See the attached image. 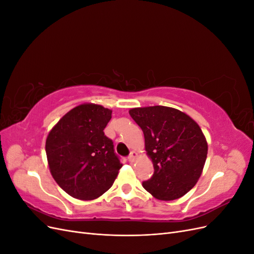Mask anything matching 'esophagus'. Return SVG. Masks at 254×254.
<instances>
[{"mask_svg": "<svg viewBox=\"0 0 254 254\" xmlns=\"http://www.w3.org/2000/svg\"><path fill=\"white\" fill-rule=\"evenodd\" d=\"M137 157V153L135 151H131L130 152V155L128 156V161L129 162H134V160L136 159Z\"/></svg>", "mask_w": 254, "mask_h": 254, "instance_id": "34e87169", "label": "esophagus"}]
</instances>
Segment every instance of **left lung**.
I'll use <instances>...</instances> for the list:
<instances>
[{"instance_id":"1","label":"left lung","mask_w":254,"mask_h":254,"mask_svg":"<svg viewBox=\"0 0 254 254\" xmlns=\"http://www.w3.org/2000/svg\"><path fill=\"white\" fill-rule=\"evenodd\" d=\"M129 114L141 127L145 149L155 172L142 183L159 200H175L195 187L207 155L200 127L188 114L165 106L133 108Z\"/></svg>"}]
</instances>
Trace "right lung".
Instances as JSON below:
<instances>
[{
  "label": "right lung",
  "instance_id": "obj_1",
  "mask_svg": "<svg viewBox=\"0 0 254 254\" xmlns=\"http://www.w3.org/2000/svg\"><path fill=\"white\" fill-rule=\"evenodd\" d=\"M111 113L101 105H79L64 115L47 137L53 178L74 198L93 200L102 196L123 166L112 140L104 133Z\"/></svg>",
  "mask_w": 254,
  "mask_h": 254
}]
</instances>
